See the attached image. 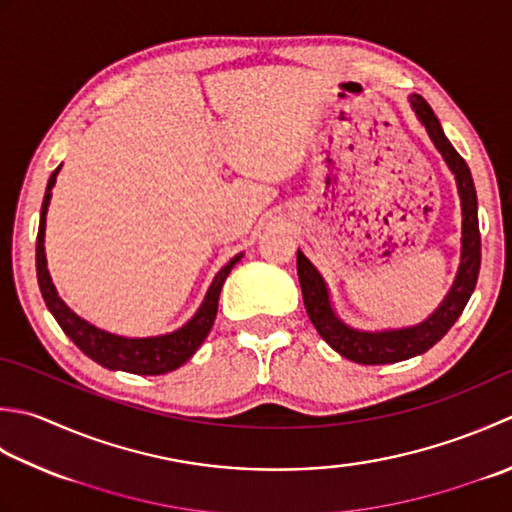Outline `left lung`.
<instances>
[{
	"mask_svg": "<svg viewBox=\"0 0 512 512\" xmlns=\"http://www.w3.org/2000/svg\"><path fill=\"white\" fill-rule=\"evenodd\" d=\"M410 104H413L419 122L426 126L433 144L437 146L439 153L444 155L448 168L455 173L459 197H462V264H459L455 284L450 288V293L446 295L442 306H439L426 322L413 328L382 330V333L355 330L346 326L342 319L333 313L322 275L317 273V268L308 262L304 253L297 250V275L310 322H313L317 333L326 339L330 348H335L339 355L350 359V362L364 366L395 364L402 362V359L422 355L428 348H433L439 339L453 328L459 315L464 313L468 299L473 295L477 284L479 264H482V237H479L477 222V193L473 177H470V168L464 162V157L459 155L453 144L446 139L442 124H439V119L435 117L433 108L428 106L426 99L422 95H410Z\"/></svg>",
	"mask_w": 512,
	"mask_h": 512,
	"instance_id": "8db88e82",
	"label": "left lung"
}]
</instances>
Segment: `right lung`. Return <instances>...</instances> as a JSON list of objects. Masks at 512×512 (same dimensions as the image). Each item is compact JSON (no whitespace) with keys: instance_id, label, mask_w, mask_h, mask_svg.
<instances>
[{"instance_id":"add662e5","label":"right lung","mask_w":512,"mask_h":512,"mask_svg":"<svg viewBox=\"0 0 512 512\" xmlns=\"http://www.w3.org/2000/svg\"><path fill=\"white\" fill-rule=\"evenodd\" d=\"M62 168V166H59ZM59 168L53 170V175L48 179L44 204H42V215H39V230H37V250H35V262H37V282L39 290H42V297L48 306L50 313L57 319V324L62 326L64 333L73 339V344L88 355L93 362L102 364L110 370H126V373L133 375H164L170 373L188 362L190 357L195 355V350L202 346L204 339L208 337L210 328L215 324L217 317V302L219 293H222L224 279L228 277L233 266L242 259L237 255L230 259V262L219 270L217 277L210 284L208 293L204 297L202 306L190 319L186 326H182L175 333L162 335V337H146V339H130V337H119L110 335L106 330H99L93 324L84 322L82 317H77L73 310H70L62 299H59L57 290L50 282L48 268H46V253H44V230H46V210L50 204V190L55 186V179Z\"/></svg>"}]
</instances>
